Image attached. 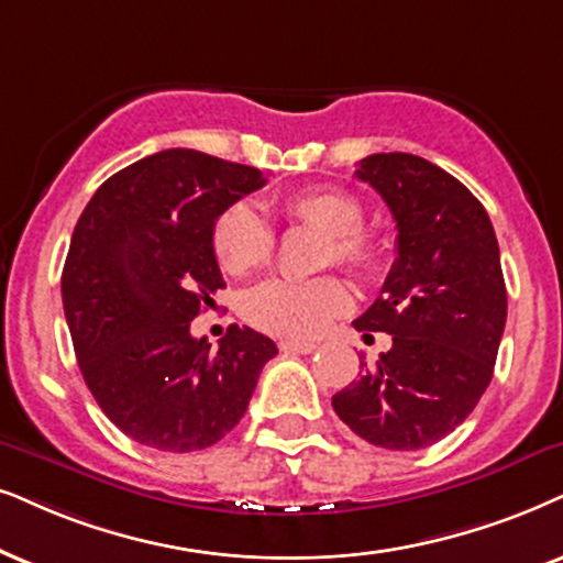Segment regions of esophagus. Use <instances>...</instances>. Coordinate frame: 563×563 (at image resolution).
Returning <instances> with one entry per match:
<instances>
[{"instance_id": "obj_1", "label": "esophagus", "mask_w": 563, "mask_h": 563, "mask_svg": "<svg viewBox=\"0 0 563 563\" xmlns=\"http://www.w3.org/2000/svg\"><path fill=\"white\" fill-rule=\"evenodd\" d=\"M280 351L283 353H314L317 345L314 343H306V340H280Z\"/></svg>"}]
</instances>
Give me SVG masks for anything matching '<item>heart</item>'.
<instances>
[{
	"label": "heart",
	"instance_id": "1",
	"mask_svg": "<svg viewBox=\"0 0 563 563\" xmlns=\"http://www.w3.org/2000/svg\"><path fill=\"white\" fill-rule=\"evenodd\" d=\"M280 212L294 223L314 225L330 233L324 262L366 273L376 262L374 241L361 231L364 208L353 195L332 187H311L283 197ZM212 252L220 267L233 277L265 267L275 254V231L269 220L249 202L220 212L212 225ZM347 309V290L334 277H269L244 298V317L260 330L280 338H314Z\"/></svg>",
	"mask_w": 563,
	"mask_h": 563
}]
</instances>
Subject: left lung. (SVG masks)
<instances>
[{
	"label": "left lung",
	"instance_id": "8db88e82",
	"mask_svg": "<svg viewBox=\"0 0 563 563\" xmlns=\"http://www.w3.org/2000/svg\"><path fill=\"white\" fill-rule=\"evenodd\" d=\"M397 223L382 296L353 327L393 347L332 397L347 429L384 450H423L471 416L494 376L507 324L499 241L488 212L444 168L410 153L358 161Z\"/></svg>",
	"mask_w": 563,
	"mask_h": 563
}]
</instances>
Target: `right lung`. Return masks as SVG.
Returning <instances> with one entry per match:
<instances>
[{"instance_id":"obj_1","label":"right lung","mask_w":563,"mask_h":563,"mask_svg":"<svg viewBox=\"0 0 563 563\" xmlns=\"http://www.w3.org/2000/svg\"><path fill=\"white\" fill-rule=\"evenodd\" d=\"M265 181L260 168L174 147L106 179L77 220L62 273L77 364L109 421L140 444L212 446L277 353L249 327H229L218 351L189 332L225 286L212 225Z\"/></svg>"}]
</instances>
